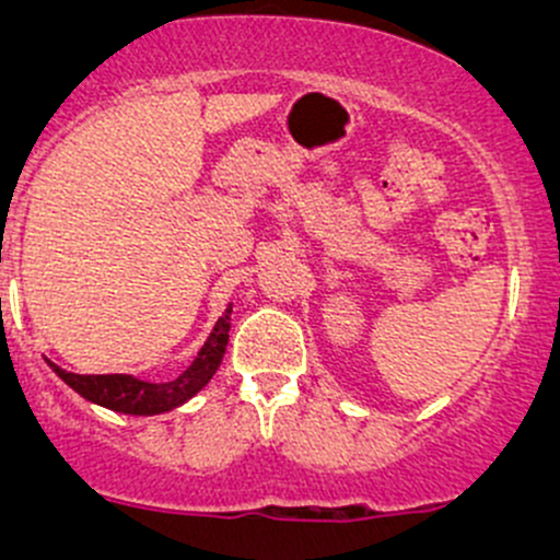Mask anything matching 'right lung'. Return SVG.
Here are the masks:
<instances>
[{"mask_svg":"<svg viewBox=\"0 0 560 560\" xmlns=\"http://www.w3.org/2000/svg\"><path fill=\"white\" fill-rule=\"evenodd\" d=\"M230 314H233V306L219 316L217 327L208 336V341L202 343L197 358L191 360L189 369L178 380L162 382V385L135 380V376L127 374H70V371L59 369L50 360L48 365L78 395H83L92 404L121 411V415H162V411H171L175 406L184 404V400H189L195 393H200L211 382V376L217 374L219 363L224 358V349H228Z\"/></svg>","mask_w":560,"mask_h":560,"instance_id":"1","label":"right lung"}]
</instances>
